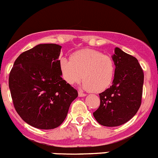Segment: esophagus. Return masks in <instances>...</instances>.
Wrapping results in <instances>:
<instances>
[{"instance_id": "1", "label": "esophagus", "mask_w": 158, "mask_h": 158, "mask_svg": "<svg viewBox=\"0 0 158 158\" xmlns=\"http://www.w3.org/2000/svg\"><path fill=\"white\" fill-rule=\"evenodd\" d=\"M86 94H84V93H82V92H80V91L79 92V97H86Z\"/></svg>"}]
</instances>
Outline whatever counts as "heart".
<instances>
[{
    "label": "heart",
    "instance_id": "1",
    "mask_svg": "<svg viewBox=\"0 0 158 158\" xmlns=\"http://www.w3.org/2000/svg\"><path fill=\"white\" fill-rule=\"evenodd\" d=\"M61 76L67 83L74 85L83 78L82 86L94 92L104 91L110 86L114 75L113 58L96 50L84 49L62 57L59 61Z\"/></svg>",
    "mask_w": 158,
    "mask_h": 158
}]
</instances>
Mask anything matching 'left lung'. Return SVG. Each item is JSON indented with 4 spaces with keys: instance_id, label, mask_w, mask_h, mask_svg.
Listing matches in <instances>:
<instances>
[{
    "instance_id": "8db88e82",
    "label": "left lung",
    "mask_w": 158,
    "mask_h": 158,
    "mask_svg": "<svg viewBox=\"0 0 158 158\" xmlns=\"http://www.w3.org/2000/svg\"><path fill=\"white\" fill-rule=\"evenodd\" d=\"M115 64L112 86L99 94L101 104L94 112L97 122L114 127L130 120L141 105L143 71L138 60L120 48L114 49Z\"/></svg>"
}]
</instances>
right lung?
<instances>
[{"instance_id":"obj_1","label":"right lung","mask_w":158,"mask_h":158,"mask_svg":"<svg viewBox=\"0 0 158 158\" xmlns=\"http://www.w3.org/2000/svg\"><path fill=\"white\" fill-rule=\"evenodd\" d=\"M61 47L39 44L22 53L9 74V89L19 115L40 129L58 127L78 92L61 78L58 57Z\"/></svg>"}]
</instances>
